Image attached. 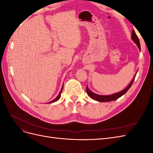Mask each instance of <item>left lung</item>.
Returning a JSON list of instances; mask_svg holds the SVG:
<instances>
[{"mask_svg": "<svg viewBox=\"0 0 153 153\" xmlns=\"http://www.w3.org/2000/svg\"><path fill=\"white\" fill-rule=\"evenodd\" d=\"M131 38L133 39V41L135 42L137 45L138 46V48H139V50H140V41H139V39H138V36H137L135 30H133L132 31V35H131ZM137 75V73H136ZM136 75H135V76H134V78H133L132 81L130 82V84H129L128 87L126 88V89H124L123 91H121V92H117V93H115L114 94H112V95H109V96H102V95H98V94H96L95 93H94V92H92V91H91L89 88H88V87L87 86L86 87V91H87V93L88 94V95H89L91 98H92L94 100H96L98 101H100V102H108V101H114L115 100L118 99L119 98H120V97L122 96L123 95H124L126 92L129 90V88L131 87V86L132 85L133 83L134 82V80H135V76Z\"/></svg>", "mask_w": 153, "mask_h": 153, "instance_id": "1", "label": "left lung"}]
</instances>
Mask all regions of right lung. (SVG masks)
<instances>
[{
  "label": "right lung",
  "mask_w": 153,
  "mask_h": 153,
  "mask_svg": "<svg viewBox=\"0 0 153 153\" xmlns=\"http://www.w3.org/2000/svg\"><path fill=\"white\" fill-rule=\"evenodd\" d=\"M62 89H63V86L62 87V89H61V92H59V95L57 96V98H55V99H54L53 100H52V101H51L50 102H49V103H53V102H55V101H57L59 98H60V97H61V92H62Z\"/></svg>",
  "instance_id": "right-lung-1"
}]
</instances>
